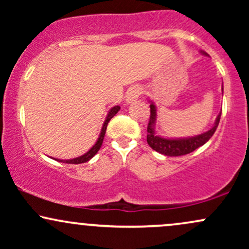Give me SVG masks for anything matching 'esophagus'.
<instances>
[{
  "label": "esophagus",
  "instance_id": "obj_1",
  "mask_svg": "<svg viewBox=\"0 0 249 249\" xmlns=\"http://www.w3.org/2000/svg\"><path fill=\"white\" fill-rule=\"evenodd\" d=\"M142 93V88H139V87L131 88L130 90L127 91V93H126V103H128V104H130V103L137 101V99H138V97L141 96Z\"/></svg>",
  "mask_w": 249,
  "mask_h": 249
}]
</instances>
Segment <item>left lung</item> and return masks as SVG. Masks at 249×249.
Listing matches in <instances>:
<instances>
[{
  "label": "left lung",
  "instance_id": "obj_1",
  "mask_svg": "<svg viewBox=\"0 0 249 249\" xmlns=\"http://www.w3.org/2000/svg\"><path fill=\"white\" fill-rule=\"evenodd\" d=\"M202 55L208 56L206 53L201 51ZM224 90V89H222ZM150 108H151V116L150 121H148L147 126V144L153 148L157 152L164 154L167 157H178V156H185L193 152L194 150L202 146L204 144L210 141L211 137L215 132L216 127H218L220 122L219 113L216 117L215 123L210 130L206 132L198 134L194 137H187V138H164V137L157 136L156 133V122H157V107L153 102L150 101Z\"/></svg>",
  "mask_w": 249,
  "mask_h": 249
}]
</instances>
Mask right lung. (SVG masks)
<instances>
[{"instance_id":"right-lung-1","label":"right lung","mask_w":249,"mask_h":249,"mask_svg":"<svg viewBox=\"0 0 249 249\" xmlns=\"http://www.w3.org/2000/svg\"><path fill=\"white\" fill-rule=\"evenodd\" d=\"M119 110H121V107H119V105H116V107H113L110 111H108L107 118H105L104 124H103L101 134H99L98 139H97V142H96V144L93 145V146L91 147L87 153H84L81 157H77V158L68 159V160H61V159H56V160L57 161H61V162H65V164H83V162H87V161L90 160V159L92 158V157H95V154L98 152L99 148H101V146H102L103 141H104L105 132H107V127L108 122L111 121V118H113V116H115Z\"/></svg>"}]
</instances>
